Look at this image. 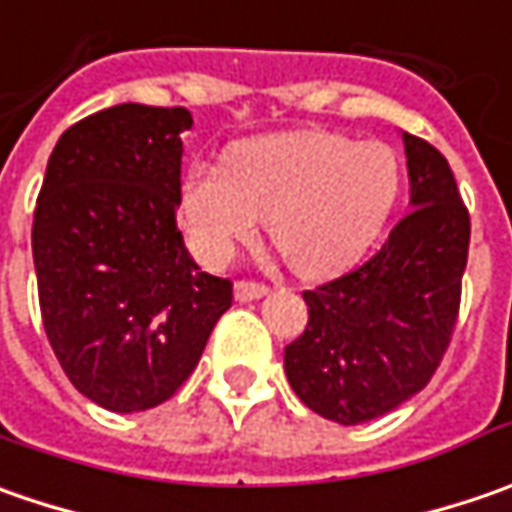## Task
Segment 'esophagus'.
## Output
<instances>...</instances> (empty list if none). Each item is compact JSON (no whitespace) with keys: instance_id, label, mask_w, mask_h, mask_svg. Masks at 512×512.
<instances>
[{"instance_id":"34e87169","label":"esophagus","mask_w":512,"mask_h":512,"mask_svg":"<svg viewBox=\"0 0 512 512\" xmlns=\"http://www.w3.org/2000/svg\"><path fill=\"white\" fill-rule=\"evenodd\" d=\"M270 293V287L262 285V282H236V299L239 302H256Z\"/></svg>"}]
</instances>
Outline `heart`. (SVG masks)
I'll list each match as a JSON object with an SVG mask.
<instances>
[{"label":"heart","instance_id":"b5f03b06","mask_svg":"<svg viewBox=\"0 0 512 512\" xmlns=\"http://www.w3.org/2000/svg\"><path fill=\"white\" fill-rule=\"evenodd\" d=\"M402 190L399 153L330 130H290L227 150L225 170L182 179L187 236L207 265L250 242L259 222L299 276H333L373 247Z\"/></svg>","mask_w":512,"mask_h":512}]
</instances>
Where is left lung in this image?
Segmentation results:
<instances>
[{
	"mask_svg": "<svg viewBox=\"0 0 512 512\" xmlns=\"http://www.w3.org/2000/svg\"><path fill=\"white\" fill-rule=\"evenodd\" d=\"M410 213L362 267L305 290V333L285 347L296 396L336 424H364L413 399L459 316L470 216L439 150L402 133Z\"/></svg>",
	"mask_w": 512,
	"mask_h": 512,
	"instance_id": "left-lung-1",
	"label": "left lung"
}]
</instances>
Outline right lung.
Here are the masks:
<instances>
[{
	"label": "right lung",
	"instance_id": "1",
	"mask_svg": "<svg viewBox=\"0 0 512 512\" xmlns=\"http://www.w3.org/2000/svg\"><path fill=\"white\" fill-rule=\"evenodd\" d=\"M185 108L113 105L68 128L33 213V265L50 347L105 410L168 402L233 302L176 227Z\"/></svg>",
	"mask_w": 512,
	"mask_h": 512
}]
</instances>
